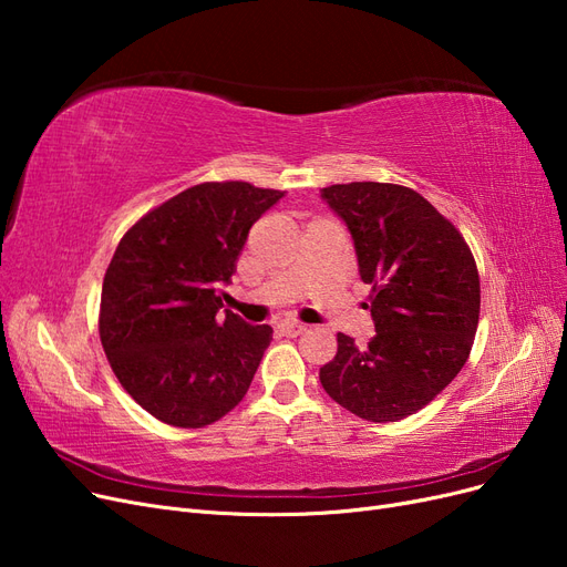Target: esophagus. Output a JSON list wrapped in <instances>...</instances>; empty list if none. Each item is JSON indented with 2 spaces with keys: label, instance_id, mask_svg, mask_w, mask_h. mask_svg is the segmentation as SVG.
<instances>
[{
  "label": "esophagus",
  "instance_id": "esophagus-1",
  "mask_svg": "<svg viewBox=\"0 0 567 567\" xmlns=\"http://www.w3.org/2000/svg\"><path fill=\"white\" fill-rule=\"evenodd\" d=\"M277 329H279L281 336H288V338H296V336H300V333L307 331L302 323H293V321H284V323L277 326Z\"/></svg>",
  "mask_w": 567,
  "mask_h": 567
}]
</instances>
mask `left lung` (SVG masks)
Masks as SVG:
<instances>
[{"label":"left lung","instance_id":"left-lung-1","mask_svg":"<svg viewBox=\"0 0 567 567\" xmlns=\"http://www.w3.org/2000/svg\"><path fill=\"white\" fill-rule=\"evenodd\" d=\"M346 221L359 277L371 286L375 336L367 348L338 333L319 369L329 398L373 423L423 409L466 364L480 317L473 255L450 219L406 186L352 182L321 188Z\"/></svg>","mask_w":567,"mask_h":567}]
</instances>
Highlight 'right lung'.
<instances>
[{"label": "right lung", "instance_id": "1", "mask_svg": "<svg viewBox=\"0 0 567 567\" xmlns=\"http://www.w3.org/2000/svg\"><path fill=\"white\" fill-rule=\"evenodd\" d=\"M286 192L208 182L158 205L117 244L101 290V346L151 416L219 421L244 400L271 326L221 310L248 231Z\"/></svg>", "mask_w": 567, "mask_h": 567}]
</instances>
